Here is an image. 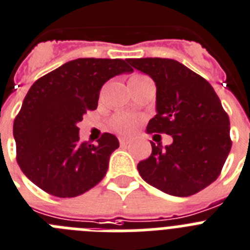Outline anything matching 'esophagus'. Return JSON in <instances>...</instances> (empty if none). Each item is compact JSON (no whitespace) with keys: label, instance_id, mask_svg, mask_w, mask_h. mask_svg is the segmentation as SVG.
<instances>
[{"label":"esophagus","instance_id":"1","mask_svg":"<svg viewBox=\"0 0 250 250\" xmlns=\"http://www.w3.org/2000/svg\"><path fill=\"white\" fill-rule=\"evenodd\" d=\"M119 142H120V146H127L130 143V139H127V138H119Z\"/></svg>","mask_w":250,"mask_h":250}]
</instances>
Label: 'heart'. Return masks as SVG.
Masks as SVG:
<instances>
[{
  "label": "heart",
  "instance_id": "1",
  "mask_svg": "<svg viewBox=\"0 0 250 250\" xmlns=\"http://www.w3.org/2000/svg\"><path fill=\"white\" fill-rule=\"evenodd\" d=\"M111 126L123 134H130L135 129L136 120L129 114H119L111 120Z\"/></svg>",
  "mask_w": 250,
  "mask_h": 250
}]
</instances>
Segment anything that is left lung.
<instances>
[{
	"label": "left lung",
	"mask_w": 250,
	"mask_h": 250,
	"mask_svg": "<svg viewBox=\"0 0 250 250\" xmlns=\"http://www.w3.org/2000/svg\"><path fill=\"white\" fill-rule=\"evenodd\" d=\"M157 86V115L146 131L172 135L166 148L151 144L139 162L146 182L168 195H195L220 176L231 149L229 116L208 81L174 59H127Z\"/></svg>",
	"instance_id": "obj_1"
}]
</instances>
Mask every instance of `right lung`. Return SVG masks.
I'll return each mask as SVG.
<instances>
[{
    "instance_id": "1",
    "label": "right lung",
    "mask_w": 250,
    "mask_h": 250,
    "mask_svg": "<svg viewBox=\"0 0 250 250\" xmlns=\"http://www.w3.org/2000/svg\"><path fill=\"white\" fill-rule=\"evenodd\" d=\"M131 72L123 59L80 58L30 87L14 121V138L19 166L34 185L65 198L82 195L104 178L119 140L104 133L97 146L81 142L77 124L97 108L104 83Z\"/></svg>"
}]
</instances>
